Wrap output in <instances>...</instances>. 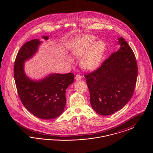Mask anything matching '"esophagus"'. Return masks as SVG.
<instances>
[{"label":"esophagus","instance_id":"obj_1","mask_svg":"<svg viewBox=\"0 0 153 153\" xmlns=\"http://www.w3.org/2000/svg\"><path fill=\"white\" fill-rule=\"evenodd\" d=\"M81 79V76L79 75V74H77V75H76V77H75V80H80Z\"/></svg>","mask_w":153,"mask_h":153}]
</instances>
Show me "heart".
Here are the masks:
<instances>
[{"mask_svg": "<svg viewBox=\"0 0 153 153\" xmlns=\"http://www.w3.org/2000/svg\"><path fill=\"white\" fill-rule=\"evenodd\" d=\"M106 50L105 43L96 41L93 35L83 34L77 36L69 46L70 53L74 57H81L80 65L83 69L90 71L96 69L100 65ZM66 60L72 63V58L69 56Z\"/></svg>", "mask_w": 153, "mask_h": 153, "instance_id": "b5f03b06", "label": "heart"}]
</instances>
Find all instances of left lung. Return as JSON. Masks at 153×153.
<instances>
[{
  "instance_id": "obj_1",
  "label": "left lung",
  "mask_w": 153,
  "mask_h": 153,
  "mask_svg": "<svg viewBox=\"0 0 153 153\" xmlns=\"http://www.w3.org/2000/svg\"><path fill=\"white\" fill-rule=\"evenodd\" d=\"M119 48L96 71L85 75L92 108L108 116L120 110L133 95L138 76L134 53L122 37L117 38Z\"/></svg>"
}]
</instances>
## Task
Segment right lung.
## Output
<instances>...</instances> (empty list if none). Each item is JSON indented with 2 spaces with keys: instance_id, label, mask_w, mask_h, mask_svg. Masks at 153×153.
I'll list each match as a JSON object with an SVG mask.
<instances>
[{
  "instance_id": "1",
  "label": "right lung",
  "mask_w": 153,
  "mask_h": 153,
  "mask_svg": "<svg viewBox=\"0 0 153 153\" xmlns=\"http://www.w3.org/2000/svg\"><path fill=\"white\" fill-rule=\"evenodd\" d=\"M47 41L49 36L42 37ZM42 41L34 39L22 46L15 61L14 79L18 95L25 108L40 119L49 120L64 112L66 89L74 81L73 73H51L33 80L25 71V62L33 58Z\"/></svg>"
}]
</instances>
